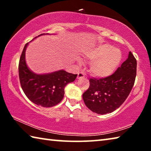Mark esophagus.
Listing matches in <instances>:
<instances>
[{
	"label": "esophagus",
	"mask_w": 151,
	"mask_h": 151,
	"mask_svg": "<svg viewBox=\"0 0 151 151\" xmlns=\"http://www.w3.org/2000/svg\"><path fill=\"white\" fill-rule=\"evenodd\" d=\"M84 77H85V74H84V73L81 72V73H78V76H77L78 78H84Z\"/></svg>",
	"instance_id": "esophagus-1"
}]
</instances>
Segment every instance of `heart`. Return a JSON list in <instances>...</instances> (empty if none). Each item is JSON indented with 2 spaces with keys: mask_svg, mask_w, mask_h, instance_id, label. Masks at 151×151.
Masks as SVG:
<instances>
[{
  "mask_svg": "<svg viewBox=\"0 0 151 151\" xmlns=\"http://www.w3.org/2000/svg\"><path fill=\"white\" fill-rule=\"evenodd\" d=\"M85 57L92 60L89 71L92 75L98 78H105L111 75L121 61L122 55L118 48L104 44L88 48Z\"/></svg>",
  "mask_w": 151,
  "mask_h": 151,
  "instance_id": "obj_1",
  "label": "heart"
}]
</instances>
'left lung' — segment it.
<instances>
[{"label":"left lung","instance_id":"obj_1","mask_svg":"<svg viewBox=\"0 0 151 151\" xmlns=\"http://www.w3.org/2000/svg\"><path fill=\"white\" fill-rule=\"evenodd\" d=\"M136 75L137 60L129 52L127 59L112 75L99 79L90 78L89 88L83 94L86 106L100 114L115 111L129 95Z\"/></svg>","mask_w":151,"mask_h":151}]
</instances>
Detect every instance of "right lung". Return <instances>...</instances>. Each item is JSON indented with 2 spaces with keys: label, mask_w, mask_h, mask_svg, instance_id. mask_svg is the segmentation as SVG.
<instances>
[{
  "label": "right lung",
  "mask_w": 151,
  "mask_h": 151,
  "mask_svg": "<svg viewBox=\"0 0 151 151\" xmlns=\"http://www.w3.org/2000/svg\"><path fill=\"white\" fill-rule=\"evenodd\" d=\"M42 35L44 34L39 36ZM28 44L29 42L23 48L19 65V75L22 91L28 99L37 105L43 107L57 105L63 99L66 85L75 81L77 75L63 70L45 75L32 72L25 60V51Z\"/></svg>",
  "instance_id": "obj_1"
}]
</instances>
